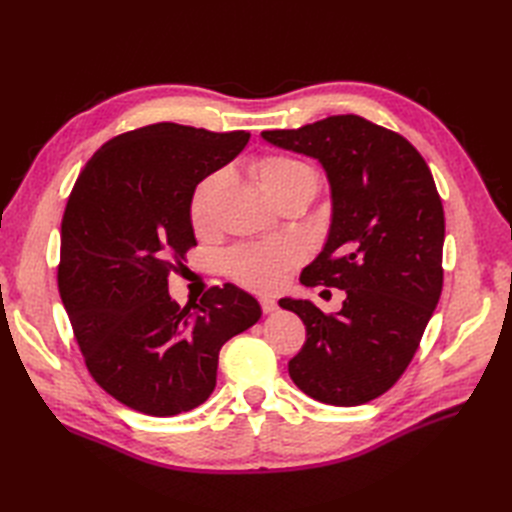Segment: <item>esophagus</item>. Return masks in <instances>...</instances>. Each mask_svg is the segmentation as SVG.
Segmentation results:
<instances>
[{
	"label": "esophagus",
	"mask_w": 512,
	"mask_h": 512,
	"mask_svg": "<svg viewBox=\"0 0 512 512\" xmlns=\"http://www.w3.org/2000/svg\"><path fill=\"white\" fill-rule=\"evenodd\" d=\"M260 307H262V312H265V314H273L275 309H277V301L271 299V297H262L260 299Z\"/></svg>",
	"instance_id": "esophagus-1"
}]
</instances>
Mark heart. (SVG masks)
Wrapping results in <instances>:
<instances>
[{"label": "heart", "mask_w": 512, "mask_h": 512, "mask_svg": "<svg viewBox=\"0 0 512 512\" xmlns=\"http://www.w3.org/2000/svg\"><path fill=\"white\" fill-rule=\"evenodd\" d=\"M254 175L273 200L282 194L301 188V185L318 183L316 170L290 156L273 153L254 162ZM228 181L226 170H215L196 185L192 196V224L198 230H207L213 224L218 198ZM303 260V247L297 241H265L241 245L228 256V271L235 280L256 292L277 290L288 277L290 269Z\"/></svg>", "instance_id": "1"}]
</instances>
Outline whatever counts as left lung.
Returning a JSON list of instances; mask_svg holds the SVG:
<instances>
[{"label":"left lung","instance_id":"left-lung-1","mask_svg":"<svg viewBox=\"0 0 512 512\" xmlns=\"http://www.w3.org/2000/svg\"><path fill=\"white\" fill-rule=\"evenodd\" d=\"M262 138L327 173L329 237L301 284L346 292L329 316L307 299H280L307 331L288 374L322 404H367L404 374L440 301L444 209L431 170L404 136L359 115Z\"/></svg>","mask_w":512,"mask_h":512}]
</instances>
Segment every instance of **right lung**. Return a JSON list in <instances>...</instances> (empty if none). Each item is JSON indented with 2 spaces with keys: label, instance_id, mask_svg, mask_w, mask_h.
<instances>
[{
  "label": "right lung",
  "instance_id": "add662e5",
  "mask_svg": "<svg viewBox=\"0 0 512 512\" xmlns=\"http://www.w3.org/2000/svg\"><path fill=\"white\" fill-rule=\"evenodd\" d=\"M250 134L153 123L104 143L61 220L57 284L89 374L123 406L175 416L205 404L220 350L260 320L258 301L211 288L198 305L168 294L196 245V185L235 160Z\"/></svg>",
  "mask_w": 512,
  "mask_h": 512
}]
</instances>
